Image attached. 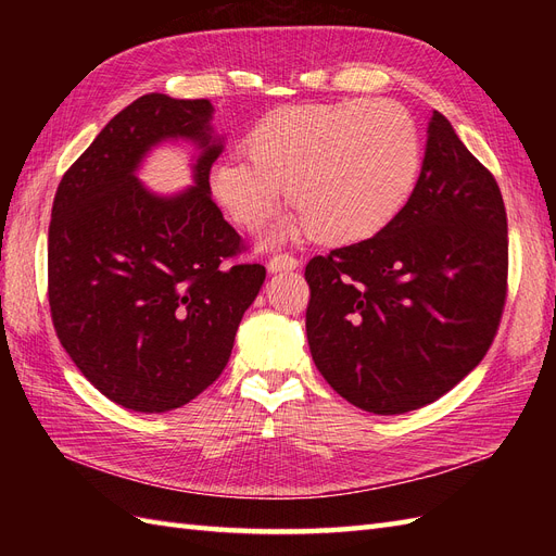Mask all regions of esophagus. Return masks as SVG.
Segmentation results:
<instances>
[{"label": "esophagus", "mask_w": 556, "mask_h": 556, "mask_svg": "<svg viewBox=\"0 0 556 556\" xmlns=\"http://www.w3.org/2000/svg\"><path fill=\"white\" fill-rule=\"evenodd\" d=\"M299 266V260L292 257V255H274L271 260H268L266 268L271 274H282V271H294V268Z\"/></svg>", "instance_id": "34e87169"}]
</instances>
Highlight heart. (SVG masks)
Segmentation results:
<instances>
[{"label":"heart","mask_w":556,"mask_h":556,"mask_svg":"<svg viewBox=\"0 0 556 556\" xmlns=\"http://www.w3.org/2000/svg\"><path fill=\"white\" fill-rule=\"evenodd\" d=\"M243 157L208 172L213 199L245 231H260L282 188L299 208L290 237L355 245L378 237L408 204L422 169L413 115L387 99L296 104L264 115L243 139Z\"/></svg>","instance_id":"heart-1"}]
</instances>
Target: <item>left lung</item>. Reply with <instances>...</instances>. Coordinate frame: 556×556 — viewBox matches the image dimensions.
<instances>
[{"instance_id":"left-lung-1","label":"left lung","mask_w":556,"mask_h":556,"mask_svg":"<svg viewBox=\"0 0 556 556\" xmlns=\"http://www.w3.org/2000/svg\"><path fill=\"white\" fill-rule=\"evenodd\" d=\"M506 278L498 185L433 111L422 172L396 220L306 266L317 371L366 413L422 408L482 362L501 323Z\"/></svg>"}]
</instances>
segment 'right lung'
<instances>
[{
  "instance_id": "add662e5",
  "label": "right lung",
  "mask_w": 556,
  "mask_h": 556,
  "mask_svg": "<svg viewBox=\"0 0 556 556\" xmlns=\"http://www.w3.org/2000/svg\"><path fill=\"white\" fill-rule=\"evenodd\" d=\"M213 111L208 99L139 97L62 176L50 213L58 339L99 392L137 413L180 408L217 380L266 278L262 264H229L241 237L211 199L225 150ZM176 140L198 150L193 185L153 193L138 169Z\"/></svg>"
}]
</instances>
